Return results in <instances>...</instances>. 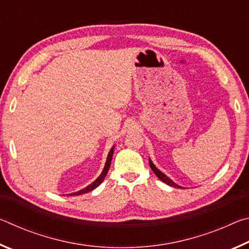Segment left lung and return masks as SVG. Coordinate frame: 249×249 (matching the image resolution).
<instances>
[{
  "label": "left lung",
  "instance_id": "8db88e82",
  "mask_svg": "<svg viewBox=\"0 0 249 249\" xmlns=\"http://www.w3.org/2000/svg\"><path fill=\"white\" fill-rule=\"evenodd\" d=\"M149 166H150V168H151V170L154 171V174L158 177V178L162 181V182H165L166 184H168V185H170V187H174V188H179V189H181L182 187H181V185H179V184H177L176 182H174V181H172L169 177H167L165 174H163V172H161L160 171L157 167H156L155 165H154V162L151 161V159L149 158ZM183 189V188H182Z\"/></svg>",
  "mask_w": 249,
  "mask_h": 249
}]
</instances>
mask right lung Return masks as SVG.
Here are the masks:
<instances>
[{"label": "right lung", "instance_id": "add662e5", "mask_svg": "<svg viewBox=\"0 0 249 249\" xmlns=\"http://www.w3.org/2000/svg\"><path fill=\"white\" fill-rule=\"evenodd\" d=\"M114 148H115V146H113L112 148H111V150L108 151V155H107V162H105V165H104V168H103V170H102V172H101V175L98 177V178H96L93 182H92L91 184H89L88 185V187H86L84 189H82V190H80V191H77V192H73V193H69L68 196H80V195H83V193H88V192H90V191H92V190H94L95 188H98L99 185L102 183V181L104 180V178H105V176H107V171H108V169H109V166H111V161H112V157H113V154H114Z\"/></svg>", "mask_w": 249, "mask_h": 249}]
</instances>
